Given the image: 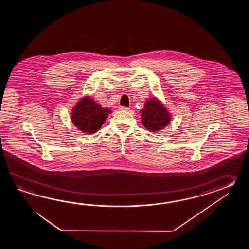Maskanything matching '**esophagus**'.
Here are the masks:
<instances>
[{"mask_svg":"<svg viewBox=\"0 0 249 249\" xmlns=\"http://www.w3.org/2000/svg\"><path fill=\"white\" fill-rule=\"evenodd\" d=\"M118 107H119V109H120V110H125V111H129V110H130V108H129V107H127L119 106Z\"/></svg>","mask_w":249,"mask_h":249,"instance_id":"1","label":"esophagus"}]
</instances>
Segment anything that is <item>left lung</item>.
<instances>
[{"instance_id":"1","label":"left lung","mask_w":249,"mask_h":249,"mask_svg":"<svg viewBox=\"0 0 249 249\" xmlns=\"http://www.w3.org/2000/svg\"><path fill=\"white\" fill-rule=\"evenodd\" d=\"M141 113L143 125L150 132H159L171 121L169 112L156 98L146 101Z\"/></svg>"}]
</instances>
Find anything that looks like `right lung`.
I'll return each instance as SVG.
<instances>
[{"instance_id": "add662e5", "label": "right lung", "mask_w": 249, "mask_h": 249, "mask_svg": "<svg viewBox=\"0 0 249 249\" xmlns=\"http://www.w3.org/2000/svg\"><path fill=\"white\" fill-rule=\"evenodd\" d=\"M109 113H111L109 109L102 107L90 97H85L74 106L71 119L82 132L95 133L101 129Z\"/></svg>"}]
</instances>
